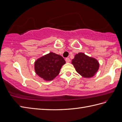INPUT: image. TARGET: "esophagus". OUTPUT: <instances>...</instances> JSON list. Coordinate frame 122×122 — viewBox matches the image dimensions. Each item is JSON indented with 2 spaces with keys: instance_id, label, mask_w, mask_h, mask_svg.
I'll use <instances>...</instances> for the list:
<instances>
[{
  "instance_id": "esophagus-1",
  "label": "esophagus",
  "mask_w": 122,
  "mask_h": 122,
  "mask_svg": "<svg viewBox=\"0 0 122 122\" xmlns=\"http://www.w3.org/2000/svg\"><path fill=\"white\" fill-rule=\"evenodd\" d=\"M65 61H66V63H69V62L70 61L69 58H66V59H65Z\"/></svg>"
}]
</instances>
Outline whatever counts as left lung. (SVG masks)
Masks as SVG:
<instances>
[{"instance_id":"left-lung-1","label":"left lung","mask_w":122,"mask_h":122,"mask_svg":"<svg viewBox=\"0 0 122 122\" xmlns=\"http://www.w3.org/2000/svg\"><path fill=\"white\" fill-rule=\"evenodd\" d=\"M72 64L77 72L85 78L93 76L99 67L98 62L96 59L88 57L82 53L75 55L72 60Z\"/></svg>"}]
</instances>
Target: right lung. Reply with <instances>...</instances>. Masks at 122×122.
<instances>
[{
  "instance_id": "right-lung-1",
  "label": "right lung",
  "mask_w": 122,
  "mask_h": 122,
  "mask_svg": "<svg viewBox=\"0 0 122 122\" xmlns=\"http://www.w3.org/2000/svg\"><path fill=\"white\" fill-rule=\"evenodd\" d=\"M66 63L64 58L51 52L38 59L35 63L36 73L46 81H51L57 76L61 68Z\"/></svg>"
}]
</instances>
